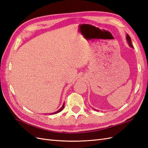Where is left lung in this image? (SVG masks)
Masks as SVG:
<instances>
[{
  "label": "left lung",
  "instance_id": "obj_1",
  "mask_svg": "<svg viewBox=\"0 0 148 148\" xmlns=\"http://www.w3.org/2000/svg\"><path fill=\"white\" fill-rule=\"evenodd\" d=\"M126 40H127V43H129V46L131 47L132 48H133V46H132V43H131V38H130V36L128 35V34H127V35Z\"/></svg>",
  "mask_w": 148,
  "mask_h": 148
}]
</instances>
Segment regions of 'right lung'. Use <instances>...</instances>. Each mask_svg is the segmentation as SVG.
Returning a JSON list of instances; mask_svg holds the SVG:
<instances>
[{"label": "right lung", "instance_id": "obj_1", "mask_svg": "<svg viewBox=\"0 0 148 148\" xmlns=\"http://www.w3.org/2000/svg\"><path fill=\"white\" fill-rule=\"evenodd\" d=\"M64 103L63 104V105H62V107L58 110H57V112H53V113H50V115H52V114H56V113H59L60 112H61L62 110L64 109Z\"/></svg>", "mask_w": 148, "mask_h": 148}]
</instances>
